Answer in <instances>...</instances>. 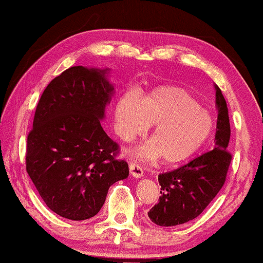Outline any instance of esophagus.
Listing matches in <instances>:
<instances>
[{
	"label": "esophagus",
	"mask_w": 263,
	"mask_h": 263,
	"mask_svg": "<svg viewBox=\"0 0 263 263\" xmlns=\"http://www.w3.org/2000/svg\"><path fill=\"white\" fill-rule=\"evenodd\" d=\"M130 173L132 174L135 178H141L143 177V168L141 166H139L137 162H130Z\"/></svg>",
	"instance_id": "34e87169"
}]
</instances>
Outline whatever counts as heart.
<instances>
[{
	"label": "heart",
	"mask_w": 263,
	"mask_h": 263,
	"mask_svg": "<svg viewBox=\"0 0 263 263\" xmlns=\"http://www.w3.org/2000/svg\"><path fill=\"white\" fill-rule=\"evenodd\" d=\"M116 130L124 140H132L153 125L151 143L137 149L143 158L168 164L187 159L206 143L213 122L190 91L180 86H161L132 99L125 96L115 105Z\"/></svg>",
	"instance_id": "1"
}]
</instances>
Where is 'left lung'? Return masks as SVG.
Returning a JSON list of instances; mask_svg holds the SVG:
<instances>
[{"label": "left lung", "instance_id": "1", "mask_svg": "<svg viewBox=\"0 0 263 263\" xmlns=\"http://www.w3.org/2000/svg\"><path fill=\"white\" fill-rule=\"evenodd\" d=\"M215 89L219 111L215 147L181 167L158 176L161 195L147 214L159 226H177L197 218L226 181L233 157L227 149L231 126L226 101L221 90L218 86Z\"/></svg>", "mask_w": 263, "mask_h": 263}]
</instances>
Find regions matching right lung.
I'll return each instance as SVG.
<instances>
[{
	"mask_svg": "<svg viewBox=\"0 0 263 263\" xmlns=\"http://www.w3.org/2000/svg\"><path fill=\"white\" fill-rule=\"evenodd\" d=\"M112 90L104 71L72 66L49 83L36 106L26 168L45 205L63 218H92L110 186L128 176L119 145L101 125Z\"/></svg>",
	"mask_w": 263,
	"mask_h": 263,
	"instance_id": "obj_1",
	"label": "right lung"
}]
</instances>
